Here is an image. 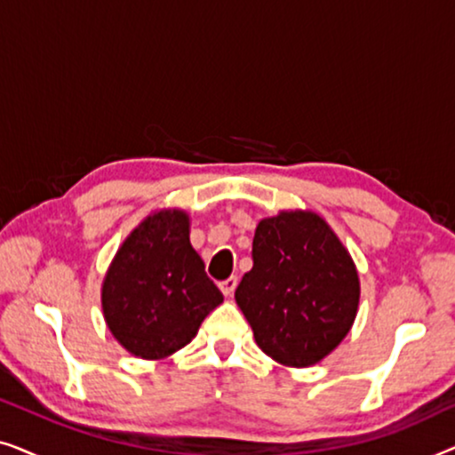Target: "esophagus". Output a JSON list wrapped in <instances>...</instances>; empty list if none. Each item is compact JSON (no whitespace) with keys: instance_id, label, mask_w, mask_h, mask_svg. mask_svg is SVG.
I'll return each mask as SVG.
<instances>
[{"instance_id":"obj_1","label":"esophagus","mask_w":455,"mask_h":455,"mask_svg":"<svg viewBox=\"0 0 455 455\" xmlns=\"http://www.w3.org/2000/svg\"><path fill=\"white\" fill-rule=\"evenodd\" d=\"M235 285H238V277L232 275V277L223 279V282L220 283V288H221V291H223V294H226V296H232L234 290H235Z\"/></svg>"}]
</instances>
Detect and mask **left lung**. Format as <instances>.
<instances>
[{"label": "left lung", "mask_w": 455, "mask_h": 455, "mask_svg": "<svg viewBox=\"0 0 455 455\" xmlns=\"http://www.w3.org/2000/svg\"><path fill=\"white\" fill-rule=\"evenodd\" d=\"M358 300L356 265L323 217L282 211L259 221L235 302L267 356L296 369L316 364L352 329Z\"/></svg>", "instance_id": "left-lung-1"}]
</instances>
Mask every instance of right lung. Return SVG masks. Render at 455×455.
Segmentation results:
<instances>
[{
	"instance_id": "add662e5",
	"label": "right lung",
	"mask_w": 455,
	"mask_h": 455,
	"mask_svg": "<svg viewBox=\"0 0 455 455\" xmlns=\"http://www.w3.org/2000/svg\"><path fill=\"white\" fill-rule=\"evenodd\" d=\"M223 302L190 244L184 211L148 215L124 240L103 279V316L130 354L159 360L190 344L211 310Z\"/></svg>"
}]
</instances>
